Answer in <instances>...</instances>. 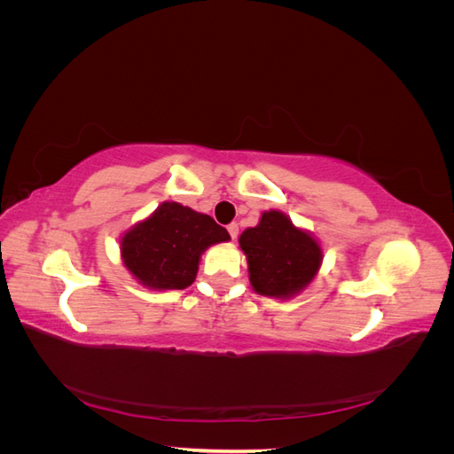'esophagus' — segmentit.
<instances>
[{"instance_id":"obj_1","label":"esophagus","mask_w":454,"mask_h":454,"mask_svg":"<svg viewBox=\"0 0 454 454\" xmlns=\"http://www.w3.org/2000/svg\"><path fill=\"white\" fill-rule=\"evenodd\" d=\"M227 231H229L231 239H232V240H237V237H239V225H237V223H231V225L227 227Z\"/></svg>"}]
</instances>
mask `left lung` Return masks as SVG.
Wrapping results in <instances>:
<instances>
[{"label":"left lung","mask_w":454,"mask_h":454,"mask_svg":"<svg viewBox=\"0 0 454 454\" xmlns=\"http://www.w3.org/2000/svg\"><path fill=\"white\" fill-rule=\"evenodd\" d=\"M239 244L248 261L252 290L272 299L305 292L324 261L322 242L280 210L261 214L259 223L246 229Z\"/></svg>","instance_id":"8db88e82"}]
</instances>
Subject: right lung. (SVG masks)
<instances>
[{"instance_id": "add662e5", "label": "right lung", "mask_w": 454, "mask_h": 454, "mask_svg": "<svg viewBox=\"0 0 454 454\" xmlns=\"http://www.w3.org/2000/svg\"><path fill=\"white\" fill-rule=\"evenodd\" d=\"M229 232L208 214L164 200L142 222L122 232L121 259L147 290H185L197 278L202 254L229 242Z\"/></svg>"}]
</instances>
